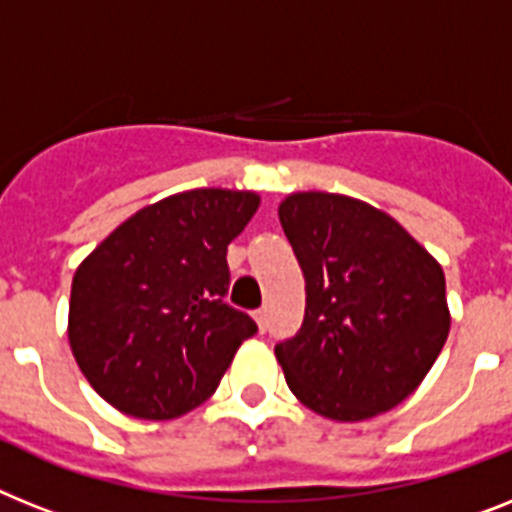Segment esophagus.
<instances>
[{"mask_svg": "<svg viewBox=\"0 0 512 512\" xmlns=\"http://www.w3.org/2000/svg\"><path fill=\"white\" fill-rule=\"evenodd\" d=\"M253 319H256L259 329H261V332H264V329H266V308H259V311H253Z\"/></svg>", "mask_w": 512, "mask_h": 512, "instance_id": "1", "label": "esophagus"}]
</instances>
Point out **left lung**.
Returning a JSON list of instances; mask_svg holds the SVG:
<instances>
[{
	"label": "left lung",
	"mask_w": 512,
	"mask_h": 512,
	"mask_svg": "<svg viewBox=\"0 0 512 512\" xmlns=\"http://www.w3.org/2000/svg\"><path fill=\"white\" fill-rule=\"evenodd\" d=\"M280 222L306 277L298 335L274 353L319 416L363 421L403 403L450 332L445 272L384 211L337 193H293Z\"/></svg>",
	"instance_id": "left-lung-1"
}]
</instances>
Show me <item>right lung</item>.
Here are the masks:
<instances>
[{
	"mask_svg": "<svg viewBox=\"0 0 512 512\" xmlns=\"http://www.w3.org/2000/svg\"><path fill=\"white\" fill-rule=\"evenodd\" d=\"M259 209L251 190L196 188L135 211L73 277L67 337L101 398L167 421L209 400L259 332L225 303L227 246Z\"/></svg>",
	"mask_w": 512,
	"mask_h": 512,
	"instance_id": "add662e5",
	"label": "right lung"
}]
</instances>
